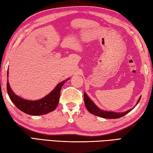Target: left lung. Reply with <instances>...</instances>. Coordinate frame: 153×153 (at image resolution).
<instances>
[{
    "label": "left lung",
    "instance_id": "1",
    "mask_svg": "<svg viewBox=\"0 0 153 153\" xmlns=\"http://www.w3.org/2000/svg\"><path fill=\"white\" fill-rule=\"evenodd\" d=\"M141 97L138 99V100L136 103V105L138 103L139 101L140 100ZM84 100H85V105L86 107L87 110L89 111L91 114L93 115H95V116L103 117V118H106V119H117L120 118L122 116H125L126 114H127L128 112L132 111L133 108H131L128 109V111H124V112H114V111H105V110H102L98 108V107L95 105L94 102L91 100V99L88 97L86 93L84 92Z\"/></svg>",
    "mask_w": 153,
    "mask_h": 153
}]
</instances>
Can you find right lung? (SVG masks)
Returning a JSON list of instances; mask_svg holds the SVG:
<instances>
[{
	"mask_svg": "<svg viewBox=\"0 0 153 153\" xmlns=\"http://www.w3.org/2000/svg\"><path fill=\"white\" fill-rule=\"evenodd\" d=\"M8 75L9 71L7 72V76ZM68 79H70L59 82L49 94L38 100H27L20 97L13 91L9 81H7V92L12 102L21 111L31 116H40L53 111L57 108L61 89L65 82Z\"/></svg>",
	"mask_w": 153,
	"mask_h": 153,
	"instance_id": "right-lung-1",
	"label": "right lung"
}]
</instances>
